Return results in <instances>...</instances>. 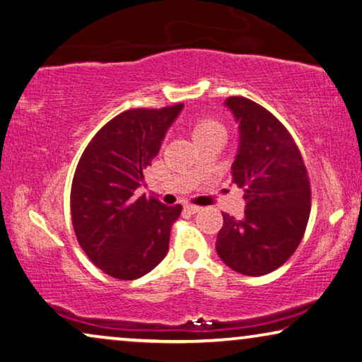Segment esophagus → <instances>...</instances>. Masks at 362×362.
I'll return each mask as SVG.
<instances>
[{
    "mask_svg": "<svg viewBox=\"0 0 362 362\" xmlns=\"http://www.w3.org/2000/svg\"><path fill=\"white\" fill-rule=\"evenodd\" d=\"M201 209H202V207L194 206V204H187V206H186V211H187V212H191V214H196V212L201 211Z\"/></svg>",
    "mask_w": 362,
    "mask_h": 362,
    "instance_id": "1",
    "label": "esophagus"
}]
</instances>
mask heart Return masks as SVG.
<instances>
[{"instance_id":"obj_1","label":"heart","mask_w":362,"mask_h":362,"mask_svg":"<svg viewBox=\"0 0 362 362\" xmlns=\"http://www.w3.org/2000/svg\"><path fill=\"white\" fill-rule=\"evenodd\" d=\"M218 130H223V125L220 124L217 119L201 117L192 124V137H194V140H199V139L206 137V135H209V134L218 132Z\"/></svg>"}]
</instances>
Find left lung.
<instances>
[{"label": "left lung", "instance_id": "obj_1", "mask_svg": "<svg viewBox=\"0 0 362 362\" xmlns=\"http://www.w3.org/2000/svg\"><path fill=\"white\" fill-rule=\"evenodd\" d=\"M225 104L240 122V148L232 180L243 189V218L222 214L217 253L228 268L263 276L294 255L310 217V180L294 137L286 125L243 96Z\"/></svg>", "mask_w": 362, "mask_h": 362}]
</instances>
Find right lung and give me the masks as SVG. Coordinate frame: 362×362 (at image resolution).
Returning <instances> with one entry per match:
<instances>
[{
	"instance_id": "add662e5",
	"label": "right lung",
	"mask_w": 362,
	"mask_h": 362,
	"mask_svg": "<svg viewBox=\"0 0 362 362\" xmlns=\"http://www.w3.org/2000/svg\"><path fill=\"white\" fill-rule=\"evenodd\" d=\"M181 109L182 104H173L120 112L98 130L76 165L73 230L88 258L116 279L142 277L168 253L181 204L168 207L137 189Z\"/></svg>"
}]
</instances>
